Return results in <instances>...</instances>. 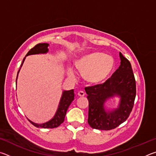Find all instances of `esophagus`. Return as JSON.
<instances>
[{
	"instance_id": "esophagus-1",
	"label": "esophagus",
	"mask_w": 156,
	"mask_h": 156,
	"mask_svg": "<svg viewBox=\"0 0 156 156\" xmlns=\"http://www.w3.org/2000/svg\"><path fill=\"white\" fill-rule=\"evenodd\" d=\"M78 96H80V97H83V96H84V92L83 91H78Z\"/></svg>"
}]
</instances>
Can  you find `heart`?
Masks as SVG:
<instances>
[{
	"label": "heart",
	"mask_w": 156,
	"mask_h": 156,
	"mask_svg": "<svg viewBox=\"0 0 156 156\" xmlns=\"http://www.w3.org/2000/svg\"><path fill=\"white\" fill-rule=\"evenodd\" d=\"M73 65L86 81L98 84L110 75L114 66V60L108 54L94 52L79 57L73 62ZM67 73L70 77H73L72 69H68Z\"/></svg>",
	"instance_id": "obj_1"
}]
</instances>
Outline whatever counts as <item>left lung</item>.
Masks as SVG:
<instances>
[{
	"label": "left lung",
	"mask_w": 156,
	"mask_h": 156,
	"mask_svg": "<svg viewBox=\"0 0 156 156\" xmlns=\"http://www.w3.org/2000/svg\"><path fill=\"white\" fill-rule=\"evenodd\" d=\"M119 68L103 84L85 87L89 100L87 122L91 127L111 130L126 120L133 109L136 95V80L130 62L120 52ZM121 98L119 107L106 111L104 102L113 96Z\"/></svg>",
	"instance_id": "8db88e82"
}]
</instances>
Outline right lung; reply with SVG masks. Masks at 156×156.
I'll use <instances>...</instances> for the list:
<instances>
[{"label":"right lung","mask_w":156,"mask_h":156,"mask_svg":"<svg viewBox=\"0 0 156 156\" xmlns=\"http://www.w3.org/2000/svg\"><path fill=\"white\" fill-rule=\"evenodd\" d=\"M48 43H39L37 44L36 45L34 46L33 48H31L30 51L26 55V56H29V55H32V54H45L48 51ZM25 59V57L23 58V62L21 64V66L23 65V63L24 62ZM20 69L18 70V73L19 72ZM18 78V74L16 77V80ZM74 99V92H73V89L69 91H64L62 92V95L60 99V103L58 105V108L57 112L55 114L54 117L52 118L51 120H50L48 122L43 124H36L33 122H31V120L28 119V120L34 126H36V127H41V128H44V129H52V128H56L60 126L61 124L64 122L65 117L67 113V111L68 109V107H69L70 104L72 103V102Z\"/></svg>","instance_id":"obj_1"}]
</instances>
